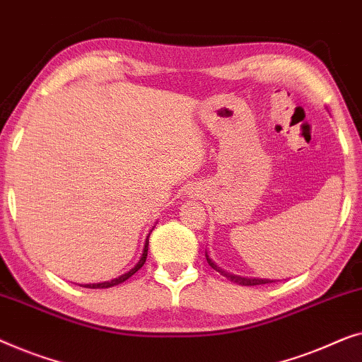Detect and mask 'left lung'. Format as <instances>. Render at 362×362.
<instances>
[{
  "instance_id": "8db88e82",
  "label": "left lung",
  "mask_w": 362,
  "mask_h": 362,
  "mask_svg": "<svg viewBox=\"0 0 362 362\" xmlns=\"http://www.w3.org/2000/svg\"><path fill=\"white\" fill-rule=\"evenodd\" d=\"M206 256V261H208V264H210V266L215 269V271H218V272H221L223 276H226L228 279H230V281H233V282H238V284H241V285H261V284H269L271 281H267V279H244V277H236V276H231V274H228V272H225L223 271V269H220L216 266L215 262L211 261L210 257H208V254H205Z\"/></svg>"
}]
</instances>
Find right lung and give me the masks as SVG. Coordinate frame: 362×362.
I'll return each mask as SVG.
<instances>
[{
	"label": "right lung",
	"mask_w": 362,
	"mask_h": 362,
	"mask_svg": "<svg viewBox=\"0 0 362 362\" xmlns=\"http://www.w3.org/2000/svg\"><path fill=\"white\" fill-rule=\"evenodd\" d=\"M151 236V234H149ZM149 236H147V239H146V244H144V251H142V256H141V259H139V262L136 264L134 267L131 269L129 272H126V274H123V276L121 277H118V279H113V281L111 282H101V284H86V285H83V287H86V288H108V287H113V285H118V284H121V282H124V281H128V279L131 277V276H134V274L139 271V269L144 266V262H146V259H147V246H149Z\"/></svg>",
	"instance_id": "1"
}]
</instances>
